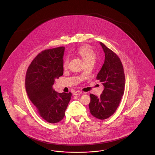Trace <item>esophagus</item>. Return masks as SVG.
<instances>
[{
  "label": "esophagus",
  "mask_w": 155,
  "mask_h": 155,
  "mask_svg": "<svg viewBox=\"0 0 155 155\" xmlns=\"http://www.w3.org/2000/svg\"><path fill=\"white\" fill-rule=\"evenodd\" d=\"M82 93V92L79 91H75L74 94H73V95H79L81 94Z\"/></svg>",
  "instance_id": "obj_1"
}]
</instances>
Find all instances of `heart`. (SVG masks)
Instances as JSON below:
<instances>
[{
  "label": "heart",
  "mask_w": 155,
  "mask_h": 155,
  "mask_svg": "<svg viewBox=\"0 0 155 155\" xmlns=\"http://www.w3.org/2000/svg\"><path fill=\"white\" fill-rule=\"evenodd\" d=\"M77 53L78 55L81 56L83 60V61L85 64L88 63H95L96 61V56L95 52H94L88 46H82L78 49ZM69 59L66 58L64 60L63 67L66 69L68 65Z\"/></svg>",
  "instance_id": "heart-1"
}]
</instances>
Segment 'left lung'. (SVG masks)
<instances>
[{
	"instance_id": "left-lung-1",
	"label": "left lung",
	"mask_w": 155,
	"mask_h": 155,
	"mask_svg": "<svg viewBox=\"0 0 155 155\" xmlns=\"http://www.w3.org/2000/svg\"><path fill=\"white\" fill-rule=\"evenodd\" d=\"M105 59L96 79L104 86L99 97L90 94L89 108L95 117L104 120L109 118L116 111L124 94L125 75L121 61L118 56L103 43L100 42Z\"/></svg>"
}]
</instances>
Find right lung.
I'll return each instance as SVG.
<instances>
[{
  "label": "right lung",
  "mask_w": 155,
  "mask_h": 155,
  "mask_svg": "<svg viewBox=\"0 0 155 155\" xmlns=\"http://www.w3.org/2000/svg\"><path fill=\"white\" fill-rule=\"evenodd\" d=\"M64 46L45 50L38 54L28 67L25 88L30 101L41 117L57 123L65 115L71 93H58L53 88L55 79L63 74Z\"/></svg>",
  "instance_id": "add662e5"
}]
</instances>
